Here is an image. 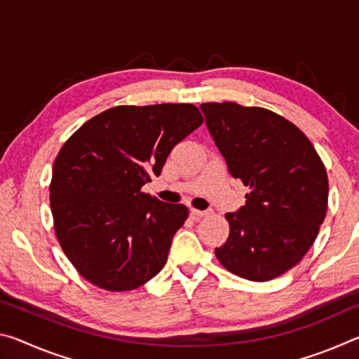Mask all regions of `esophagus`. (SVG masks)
<instances>
[{"label":"esophagus","mask_w":359,"mask_h":359,"mask_svg":"<svg viewBox=\"0 0 359 359\" xmlns=\"http://www.w3.org/2000/svg\"><path fill=\"white\" fill-rule=\"evenodd\" d=\"M210 214V212H208V210H198V209H191V215L196 218H204V217H208Z\"/></svg>","instance_id":"34e87169"}]
</instances>
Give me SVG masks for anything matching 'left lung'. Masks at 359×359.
I'll list each match as a JSON object with an SVG mask.
<instances>
[{"mask_svg":"<svg viewBox=\"0 0 359 359\" xmlns=\"http://www.w3.org/2000/svg\"><path fill=\"white\" fill-rule=\"evenodd\" d=\"M205 123L247 203L226 214L215 257L231 274L267 282L302 259L327 210V174L309 137L282 115L238 102H203Z\"/></svg>","mask_w":359,"mask_h":359,"instance_id":"left-lung-1","label":"left lung"}]
</instances>
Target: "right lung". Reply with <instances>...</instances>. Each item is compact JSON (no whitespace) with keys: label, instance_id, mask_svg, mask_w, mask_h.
<instances>
[{"label":"right lung","instance_id":"1","mask_svg":"<svg viewBox=\"0 0 359 359\" xmlns=\"http://www.w3.org/2000/svg\"><path fill=\"white\" fill-rule=\"evenodd\" d=\"M203 121L193 104L115 106L63 144L48 187L53 228L85 280L131 291L163 269L188 209L163 203L142 187Z\"/></svg>","mask_w":359,"mask_h":359}]
</instances>
